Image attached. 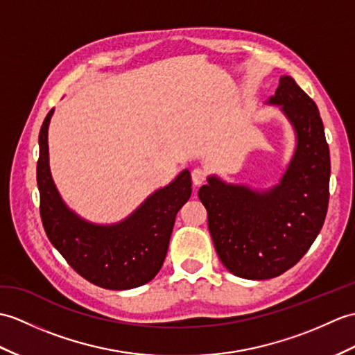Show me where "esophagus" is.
Masks as SVG:
<instances>
[{
  "instance_id": "34e87169",
  "label": "esophagus",
  "mask_w": 355,
  "mask_h": 355,
  "mask_svg": "<svg viewBox=\"0 0 355 355\" xmlns=\"http://www.w3.org/2000/svg\"><path fill=\"white\" fill-rule=\"evenodd\" d=\"M205 177H207V172H205L202 168H195L192 171V181L195 186H200L205 181Z\"/></svg>"
}]
</instances>
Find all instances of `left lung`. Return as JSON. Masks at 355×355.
<instances>
[{"instance_id": "left-lung-1", "label": "left lung", "mask_w": 355, "mask_h": 355, "mask_svg": "<svg viewBox=\"0 0 355 355\" xmlns=\"http://www.w3.org/2000/svg\"><path fill=\"white\" fill-rule=\"evenodd\" d=\"M265 104L279 107L295 136L279 180L259 189L211 174L198 192L222 265L246 279L274 278L296 265L324 225L329 196V150L315 101L282 76Z\"/></svg>"}]
</instances>
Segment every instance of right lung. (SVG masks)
<instances>
[{"label":"right lung","mask_w":355,"mask_h":355,"mask_svg":"<svg viewBox=\"0 0 355 355\" xmlns=\"http://www.w3.org/2000/svg\"><path fill=\"white\" fill-rule=\"evenodd\" d=\"M53 114L54 109L40 127L37 162L40 218L49 242L71 268L103 289L127 291L150 283L166 257L177 213L192 195L191 172L181 171L119 222H90L63 201L53 180L48 148Z\"/></svg>","instance_id":"obj_1"}]
</instances>
